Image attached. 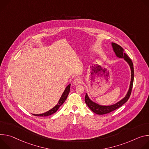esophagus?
Instances as JSON below:
<instances>
[{"mask_svg":"<svg viewBox=\"0 0 149 149\" xmlns=\"http://www.w3.org/2000/svg\"><path fill=\"white\" fill-rule=\"evenodd\" d=\"M81 80L80 79H79V78H76V79H75L73 80V84L74 85L76 86V85H78L79 84H80L81 83Z\"/></svg>","mask_w":149,"mask_h":149,"instance_id":"34e87169","label":"esophagus"}]
</instances>
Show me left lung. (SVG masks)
Returning <instances> with one entry per match:
<instances>
[{
    "instance_id": "obj_1",
    "label": "left lung",
    "mask_w": 149,
    "mask_h": 149,
    "mask_svg": "<svg viewBox=\"0 0 149 149\" xmlns=\"http://www.w3.org/2000/svg\"><path fill=\"white\" fill-rule=\"evenodd\" d=\"M112 45L113 47V52H115L116 56L119 58H123L130 65V69L131 71V82L129 88V90L126 95V96L121 100L120 101L115 104L114 105H112L110 106H102L100 105H98L93 101H92L89 98L87 93H86L85 97V101L86 105L88 106V107L93 111L94 113L98 114V115H104L106 113H108L115 109H118V108L121 107L124 104H125L129 99L132 88H133V81H134V67H133V63L132 62L130 58V57L124 53V49L118 44L116 43H112Z\"/></svg>"
}]
</instances>
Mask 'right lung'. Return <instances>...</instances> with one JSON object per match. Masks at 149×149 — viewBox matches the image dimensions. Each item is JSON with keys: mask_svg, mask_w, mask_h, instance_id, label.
Here are the masks:
<instances>
[{"mask_svg": "<svg viewBox=\"0 0 149 149\" xmlns=\"http://www.w3.org/2000/svg\"><path fill=\"white\" fill-rule=\"evenodd\" d=\"M70 84L66 87V88L65 89L64 92L63 93V94L60 99V100H59L57 105H56L53 108H52L50 110H49L48 111H47L45 113H41V114H32V115H35V116H39V117H47V116H49V115H52L54 113L56 112L57 111L58 109V108L60 107V106H61L63 104V103L64 102L66 99H67L68 95L69 93V92H70Z\"/></svg>", "mask_w": 149, "mask_h": 149, "instance_id": "obj_1", "label": "right lung"}]
</instances>
